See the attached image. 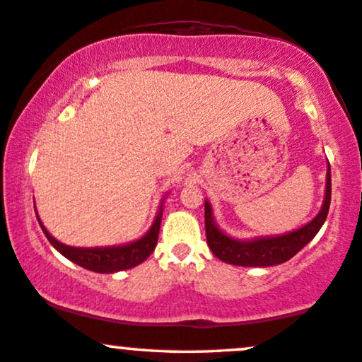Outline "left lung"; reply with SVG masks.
I'll use <instances>...</instances> for the list:
<instances>
[{"instance_id":"8db88e82","label":"left lung","mask_w":362,"mask_h":362,"mask_svg":"<svg viewBox=\"0 0 362 362\" xmlns=\"http://www.w3.org/2000/svg\"><path fill=\"white\" fill-rule=\"evenodd\" d=\"M331 204V168L327 165L326 173V195L322 206L310 223L300 230L290 231L279 237H262L255 240H235L225 235L214 220L211 206L205 202V233L206 243L214 255L221 262L238 267H273L285 263L295 257L303 247H306L325 223Z\"/></svg>"}]
</instances>
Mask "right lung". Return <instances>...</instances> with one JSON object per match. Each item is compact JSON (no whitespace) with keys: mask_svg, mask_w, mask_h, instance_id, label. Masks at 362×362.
Masks as SVG:
<instances>
[{"mask_svg":"<svg viewBox=\"0 0 362 362\" xmlns=\"http://www.w3.org/2000/svg\"><path fill=\"white\" fill-rule=\"evenodd\" d=\"M37 216V215H36ZM40 221L42 231H45L46 238L49 240V243L54 247L61 255H64L67 259L74 262L79 267L95 273H115L122 272V269H129L141 264L144 259L148 258L153 250H156L157 240H158V230H160V221H162V205L160 210L153 220L151 230L137 242L120 245V247H105V248H74L67 247V245L57 242L45 228V225Z\"/></svg>","mask_w":362,"mask_h":362,"instance_id":"add662e5","label":"right lung"}]
</instances>
